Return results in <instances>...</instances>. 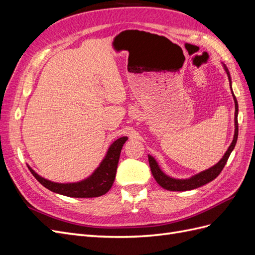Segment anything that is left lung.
<instances>
[{"instance_id": "1", "label": "left lung", "mask_w": 255, "mask_h": 255, "mask_svg": "<svg viewBox=\"0 0 255 255\" xmlns=\"http://www.w3.org/2000/svg\"><path fill=\"white\" fill-rule=\"evenodd\" d=\"M223 68L228 74V78L230 81V88L231 92H232V96L234 99V103H235V117H234V122H235V130H234V137H233V141L230 144L229 149L225 153V155L222 156V158L218 161L217 164L214 165L213 167L206 169L204 171L199 172L198 174L192 175L191 177H188V179H173V177L167 175L166 173L163 172V170L159 168L157 161L155 160L153 156H151L150 154L148 155L149 157V164L151 168V172L154 176V179L156 180L159 186L163 188L170 190V191H186V190H191V189H196L198 187H201L203 185L212 182L217 177L220 172L222 171L223 167L227 164L228 158L230 156V154L232 153L233 149L235 148V144L237 141V137H238V122H237V115H238V103L237 100L234 96V92L232 90V81H231V75L228 70L227 66L223 64Z\"/></svg>"}]
</instances>
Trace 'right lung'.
Wrapping results in <instances>:
<instances>
[{"mask_svg":"<svg viewBox=\"0 0 255 255\" xmlns=\"http://www.w3.org/2000/svg\"><path fill=\"white\" fill-rule=\"evenodd\" d=\"M128 140L127 136H123L115 140L107 150L101 164L85 180L75 183H55L49 181L37 174L29 166L28 169L45 188L56 192V194L72 197V198H95L105 195L113 186L116 172H117L118 161L120 157L121 149Z\"/></svg>","mask_w":255,"mask_h":255,"instance_id":"right-lung-1","label":"right lung"}]
</instances>
